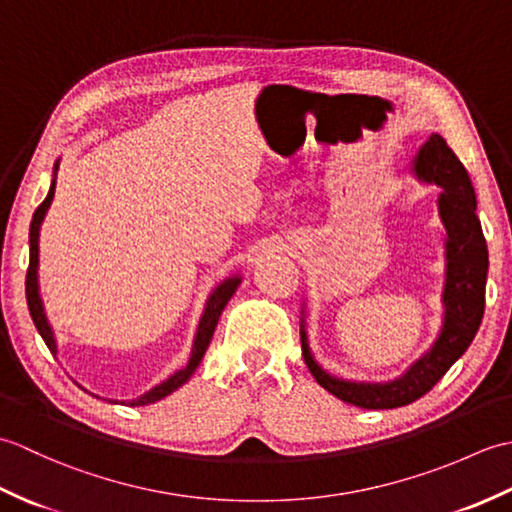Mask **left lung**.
Segmentation results:
<instances>
[{"label": "left lung", "instance_id": "left-lung-1", "mask_svg": "<svg viewBox=\"0 0 512 512\" xmlns=\"http://www.w3.org/2000/svg\"><path fill=\"white\" fill-rule=\"evenodd\" d=\"M416 171L420 178L442 187L440 213L449 233V266L447 288H444L447 319H444V328L436 345L394 383L363 385L325 374L308 350L306 332H301L303 361H306L310 374L317 378L323 389L354 407L396 409L427 394L466 352L484 317L488 248L480 217L475 213L477 200L469 171L464 169L460 158L453 154V149L440 134L429 136L427 143L422 145L416 158Z\"/></svg>", "mask_w": 512, "mask_h": 512}]
</instances>
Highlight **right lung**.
<instances>
[{
  "mask_svg": "<svg viewBox=\"0 0 512 512\" xmlns=\"http://www.w3.org/2000/svg\"><path fill=\"white\" fill-rule=\"evenodd\" d=\"M54 198V182L52 187L46 195V200H43L39 206L35 215H32V222H30V264H28V273H26V299H28V310H30V317L32 321H35L37 330L41 334V339L46 341L48 350L54 354L57 352V345H54V336H52V330L50 325L46 321V314H43V306H41V297H39V286H37V266H39V224L43 220V215H46L48 206ZM239 286V277H233V279H226L224 284L217 288L209 303H206V310L202 314V321H200V328H198V336H195V343H193V354L189 358V365L180 369V372L173 374L171 378H167L165 383L156 385L151 391H147L145 396H140L138 400H132L129 405L136 407V405H151V402H156L160 398L169 396L171 391H176L178 387H182L187 380L193 376L195 369H198L202 356L206 352V347H209L211 339H213V332H215V325H217V319H220V314L224 310V306L228 303V299H231L235 295V290Z\"/></svg>",
  "mask_w": 512,
  "mask_h": 512,
  "instance_id": "1",
  "label": "right lung"
}]
</instances>
